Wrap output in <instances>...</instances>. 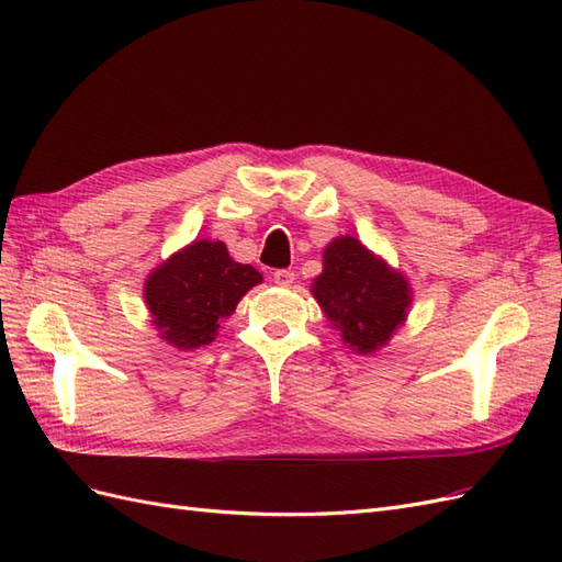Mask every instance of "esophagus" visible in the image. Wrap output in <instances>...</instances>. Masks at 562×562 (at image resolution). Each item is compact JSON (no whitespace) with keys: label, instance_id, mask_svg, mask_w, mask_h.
I'll return each mask as SVG.
<instances>
[{"label":"esophagus","instance_id":"obj_1","mask_svg":"<svg viewBox=\"0 0 562 562\" xmlns=\"http://www.w3.org/2000/svg\"><path fill=\"white\" fill-rule=\"evenodd\" d=\"M293 281H295V274H293L291 269H277V271H274V283H277V285L288 288V285H293Z\"/></svg>","mask_w":562,"mask_h":562}]
</instances>
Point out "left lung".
I'll use <instances>...</instances> for the list:
<instances>
[{
	"label": "left lung",
	"mask_w": 562,
	"mask_h": 562,
	"mask_svg": "<svg viewBox=\"0 0 562 562\" xmlns=\"http://www.w3.org/2000/svg\"><path fill=\"white\" fill-rule=\"evenodd\" d=\"M312 295L342 342L361 356L389 345L413 304L403 271L349 234L323 248V271L312 283Z\"/></svg>",
	"instance_id": "left-lung-1"
}]
</instances>
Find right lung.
I'll return each mask as SVG.
<instances>
[{
	"label": "right lung",
	"instance_id": "1",
	"mask_svg": "<svg viewBox=\"0 0 562 562\" xmlns=\"http://www.w3.org/2000/svg\"><path fill=\"white\" fill-rule=\"evenodd\" d=\"M258 283L260 271L234 262L223 241L194 239L151 269L143 295L164 342L192 351L213 342L220 318L232 316Z\"/></svg>",
	"mask_w": 562,
	"mask_h": 562
}]
</instances>
